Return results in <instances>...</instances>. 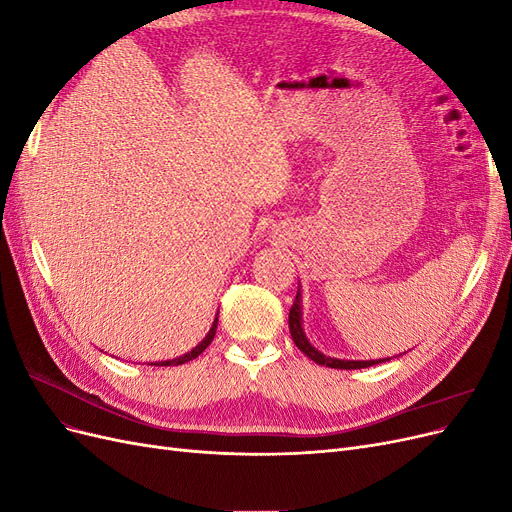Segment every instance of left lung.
<instances>
[{
    "label": "left lung",
    "instance_id": "left-lung-1",
    "mask_svg": "<svg viewBox=\"0 0 512 512\" xmlns=\"http://www.w3.org/2000/svg\"><path fill=\"white\" fill-rule=\"evenodd\" d=\"M288 327H290V335H292V342L297 344V348L307 354L309 359L318 365H327L333 369H363V367H371V365H378L384 361H391L389 359H376V361H348V359H335V356H327L322 354L320 350H316L312 344H309V339L303 333V314H301V290H297V299H294L292 307H290V314H288ZM401 356V354H397Z\"/></svg>",
    "mask_w": 512,
    "mask_h": 512
}]
</instances>
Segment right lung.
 Here are the masks:
<instances>
[{"mask_svg": "<svg viewBox=\"0 0 512 512\" xmlns=\"http://www.w3.org/2000/svg\"><path fill=\"white\" fill-rule=\"evenodd\" d=\"M215 331H218V316H215V320H213V324H211V329H209V333L205 335V339L203 342H200L198 346H194L190 352H185V354H181V356H177V359H173V361H158V363H151V365H183V363H188V361H192V359H196V356L203 352L211 342H213V337H215Z\"/></svg>", "mask_w": 512, "mask_h": 512, "instance_id": "right-lung-1", "label": "right lung"}]
</instances>
